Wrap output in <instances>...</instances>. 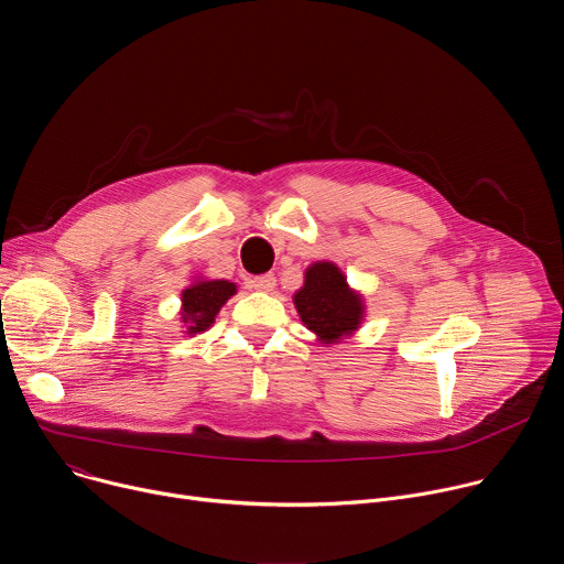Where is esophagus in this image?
Masks as SVG:
<instances>
[{"mask_svg": "<svg viewBox=\"0 0 564 564\" xmlns=\"http://www.w3.org/2000/svg\"><path fill=\"white\" fill-rule=\"evenodd\" d=\"M250 285H252L254 290L270 292V290H274V285H276V276H274V274H261V276H254V279L250 281Z\"/></svg>", "mask_w": 564, "mask_h": 564, "instance_id": "1", "label": "esophagus"}]
</instances>
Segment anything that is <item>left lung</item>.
I'll return each instance as SVG.
<instances>
[{
  "instance_id": "1",
  "label": "left lung",
  "mask_w": 564,
  "mask_h": 564,
  "mask_svg": "<svg viewBox=\"0 0 564 564\" xmlns=\"http://www.w3.org/2000/svg\"><path fill=\"white\" fill-rule=\"evenodd\" d=\"M301 321L321 341L333 344L359 328L364 305L346 276L333 263H314L305 272L303 288L294 294Z\"/></svg>"
}]
</instances>
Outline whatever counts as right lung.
<instances>
[{"label": "right lung", "instance_id": "1", "mask_svg": "<svg viewBox=\"0 0 564 564\" xmlns=\"http://www.w3.org/2000/svg\"><path fill=\"white\" fill-rule=\"evenodd\" d=\"M236 285L229 281H198L183 292V321L189 326V335L207 330L218 310L229 296H234Z\"/></svg>", "mask_w": 564, "mask_h": 564}]
</instances>
